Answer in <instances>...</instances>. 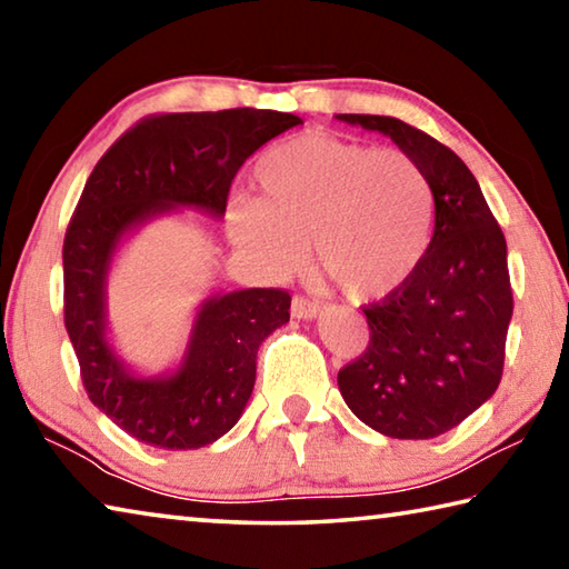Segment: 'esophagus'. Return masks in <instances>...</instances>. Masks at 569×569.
Returning a JSON list of instances; mask_svg holds the SVG:
<instances>
[{"label":"esophagus","instance_id":"34e87169","mask_svg":"<svg viewBox=\"0 0 569 569\" xmlns=\"http://www.w3.org/2000/svg\"><path fill=\"white\" fill-rule=\"evenodd\" d=\"M291 313L296 316V319H316L319 316V303L311 301V298L306 296H293L291 301Z\"/></svg>","mask_w":569,"mask_h":569}]
</instances>
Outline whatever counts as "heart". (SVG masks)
<instances>
[{
    "label": "heart",
    "instance_id": "obj_1",
    "mask_svg": "<svg viewBox=\"0 0 569 569\" xmlns=\"http://www.w3.org/2000/svg\"><path fill=\"white\" fill-rule=\"evenodd\" d=\"M261 198L228 206V233L266 271L291 273L311 243L316 271L349 301H377L421 266L435 228L427 172L403 150L301 134L256 166Z\"/></svg>",
    "mask_w": 569,
    "mask_h": 569
}]
</instances>
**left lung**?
Segmentation results:
<instances>
[{
    "instance_id": "1",
    "label": "left lung",
    "mask_w": 569,
    "mask_h": 569,
    "mask_svg": "<svg viewBox=\"0 0 569 569\" xmlns=\"http://www.w3.org/2000/svg\"><path fill=\"white\" fill-rule=\"evenodd\" d=\"M336 118L389 134L435 192L427 256L401 288L363 306L369 346L339 371L341 397L383 437H439L477 411L502 379L515 308L507 240L455 150L387 114Z\"/></svg>"
}]
</instances>
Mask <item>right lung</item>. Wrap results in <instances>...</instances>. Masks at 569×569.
Instances as JSON below:
<instances>
[{
  "mask_svg": "<svg viewBox=\"0 0 569 569\" xmlns=\"http://www.w3.org/2000/svg\"><path fill=\"white\" fill-rule=\"evenodd\" d=\"M303 120L236 108L150 114L90 172L64 233V326L90 401L142 445L200 449L236 427L256 383V353L288 321L283 288L206 298L178 371L134 377L112 351L104 283L124 236L172 208L220 218L240 166Z\"/></svg>",
  "mask_w": 569,
  "mask_h": 569,
  "instance_id": "right-lung-1",
  "label": "right lung"
}]
</instances>
